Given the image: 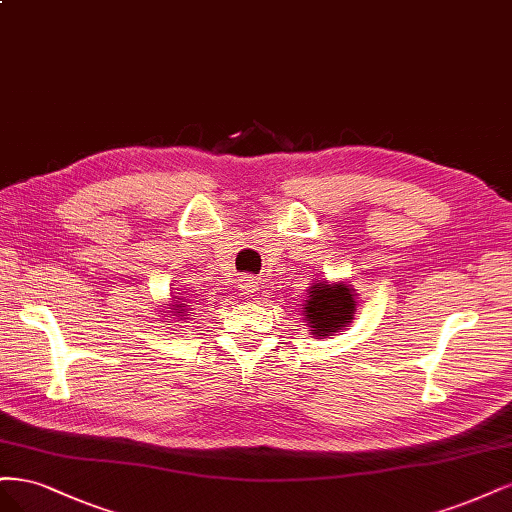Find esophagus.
Masks as SVG:
<instances>
[{"label": "esophagus", "instance_id": "34e87169", "mask_svg": "<svg viewBox=\"0 0 512 512\" xmlns=\"http://www.w3.org/2000/svg\"><path fill=\"white\" fill-rule=\"evenodd\" d=\"M238 289H240V293H242V295H246V298H253V293H257V289H259L257 278H255V276H251V274H244V276H240Z\"/></svg>", "mask_w": 512, "mask_h": 512}]
</instances>
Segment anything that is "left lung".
<instances>
[{"instance_id":"left-lung-1","label":"left lung","mask_w":512,"mask_h":512,"mask_svg":"<svg viewBox=\"0 0 512 512\" xmlns=\"http://www.w3.org/2000/svg\"><path fill=\"white\" fill-rule=\"evenodd\" d=\"M355 289L344 283H315L304 300V319L312 336H332L349 327L355 317Z\"/></svg>"}]
</instances>
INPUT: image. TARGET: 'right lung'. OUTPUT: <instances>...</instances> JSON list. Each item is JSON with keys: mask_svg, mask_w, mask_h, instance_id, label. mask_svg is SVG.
Here are the masks:
<instances>
[{"mask_svg": "<svg viewBox=\"0 0 512 512\" xmlns=\"http://www.w3.org/2000/svg\"><path fill=\"white\" fill-rule=\"evenodd\" d=\"M170 312H172V317H178V321H183V319H189V308H187V304L180 300V298H176L174 300V304L170 306Z\"/></svg>", "mask_w": 512, "mask_h": 512, "instance_id": "add662e5", "label": "right lung"}]
</instances>
